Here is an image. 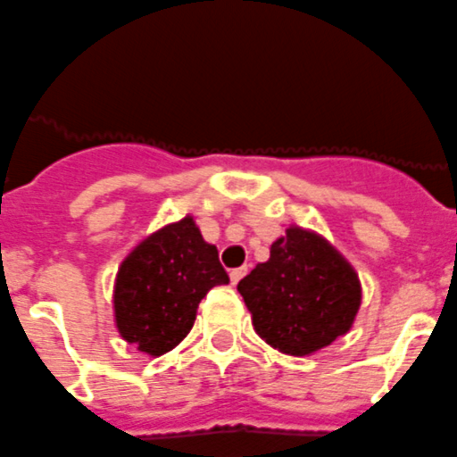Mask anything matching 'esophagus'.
<instances>
[{
    "instance_id": "esophagus-1",
    "label": "esophagus",
    "mask_w": 457,
    "mask_h": 457,
    "mask_svg": "<svg viewBox=\"0 0 457 457\" xmlns=\"http://www.w3.org/2000/svg\"><path fill=\"white\" fill-rule=\"evenodd\" d=\"M245 272H248V268H234V270H229V279H232V284H238V281L245 277Z\"/></svg>"
}]
</instances>
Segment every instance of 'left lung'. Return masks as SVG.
<instances>
[{
  "label": "left lung",
  "mask_w": 457,
  "mask_h": 457,
  "mask_svg": "<svg viewBox=\"0 0 457 457\" xmlns=\"http://www.w3.org/2000/svg\"><path fill=\"white\" fill-rule=\"evenodd\" d=\"M257 334L275 349L306 356L352 327L361 306V281L338 250L313 232L288 228L238 281Z\"/></svg>",
  "instance_id": "obj_1"
}]
</instances>
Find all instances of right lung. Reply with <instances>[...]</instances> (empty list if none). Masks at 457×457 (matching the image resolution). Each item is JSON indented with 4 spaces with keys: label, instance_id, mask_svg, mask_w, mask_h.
I'll list each match as a JSON object with an SVG mask.
<instances>
[{
    "label": "right lung",
    "instance_id": "1",
    "mask_svg": "<svg viewBox=\"0 0 457 457\" xmlns=\"http://www.w3.org/2000/svg\"><path fill=\"white\" fill-rule=\"evenodd\" d=\"M229 277L194 219L166 225L132 250L114 284L117 329L139 352L162 356L191 331L200 300Z\"/></svg>",
    "mask_w": 457,
    "mask_h": 457
}]
</instances>
